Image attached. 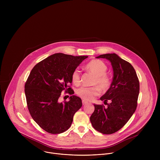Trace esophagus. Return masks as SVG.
<instances>
[{
    "instance_id": "esophagus-1",
    "label": "esophagus",
    "mask_w": 160,
    "mask_h": 160,
    "mask_svg": "<svg viewBox=\"0 0 160 160\" xmlns=\"http://www.w3.org/2000/svg\"><path fill=\"white\" fill-rule=\"evenodd\" d=\"M82 104H83V105H85V104H88V102H87V101H85V100H82Z\"/></svg>"
}]
</instances>
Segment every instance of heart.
<instances>
[{
  "instance_id": "1",
  "label": "heart",
  "mask_w": 160,
  "mask_h": 160,
  "mask_svg": "<svg viewBox=\"0 0 160 160\" xmlns=\"http://www.w3.org/2000/svg\"><path fill=\"white\" fill-rule=\"evenodd\" d=\"M86 69L95 75L92 84V87H81L77 90V94L85 100H92L99 95L101 89L108 90L111 85V78L106 73L108 70L106 64L101 60L94 59L86 65ZM72 80L75 85L80 83V73L78 69L73 70L72 74Z\"/></svg>"
}]
</instances>
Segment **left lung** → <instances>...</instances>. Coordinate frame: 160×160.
<instances>
[{
  "instance_id": "1",
  "label": "left lung",
  "mask_w": 160,
  "mask_h": 160,
  "mask_svg": "<svg viewBox=\"0 0 160 160\" xmlns=\"http://www.w3.org/2000/svg\"><path fill=\"white\" fill-rule=\"evenodd\" d=\"M108 59L113 69L111 87L100 99L104 104H94L90 116L92 127L103 134H112L120 130L134 113L139 94V81L132 64L117 54H106L97 57ZM111 102L108 104L107 101Z\"/></svg>"
}]
</instances>
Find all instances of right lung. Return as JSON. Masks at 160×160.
Segmentation results:
<instances>
[{
  "label": "right lung",
  "mask_w": 160,
  "mask_h": 160,
  "mask_svg": "<svg viewBox=\"0 0 160 160\" xmlns=\"http://www.w3.org/2000/svg\"><path fill=\"white\" fill-rule=\"evenodd\" d=\"M88 56L56 53L37 63L25 85L27 107L33 120L45 131L61 133L69 128L82 99L74 95L72 74ZM70 94L69 102H59L61 92ZM69 97V96H68Z\"/></svg>",
  "instance_id": "1"
}]
</instances>
